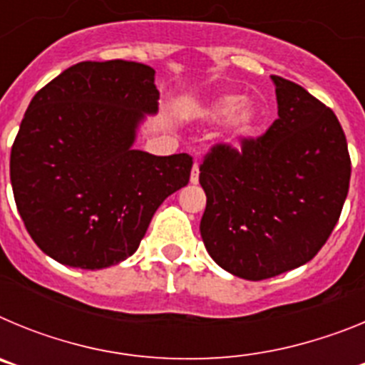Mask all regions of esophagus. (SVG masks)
Instances as JSON below:
<instances>
[{"instance_id":"1","label":"esophagus","mask_w":365,"mask_h":365,"mask_svg":"<svg viewBox=\"0 0 365 365\" xmlns=\"http://www.w3.org/2000/svg\"><path fill=\"white\" fill-rule=\"evenodd\" d=\"M190 182H192V185H197L199 182V160H195V163H193L192 175H190Z\"/></svg>"}]
</instances>
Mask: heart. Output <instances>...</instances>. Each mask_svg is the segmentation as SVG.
Segmentation results:
<instances>
[{
    "instance_id": "1",
    "label": "heart",
    "mask_w": 365,
    "mask_h": 365,
    "mask_svg": "<svg viewBox=\"0 0 365 365\" xmlns=\"http://www.w3.org/2000/svg\"><path fill=\"white\" fill-rule=\"evenodd\" d=\"M241 95L225 93L217 95L201 109L206 122H221L230 116L227 124V138L230 144H240L252 137L261 124V113L252 100L241 102Z\"/></svg>"
}]
</instances>
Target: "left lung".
<instances>
[{
	"instance_id": "1",
	"label": "left lung",
	"mask_w": 365,
	"mask_h": 365,
	"mask_svg": "<svg viewBox=\"0 0 365 365\" xmlns=\"http://www.w3.org/2000/svg\"><path fill=\"white\" fill-rule=\"evenodd\" d=\"M278 118L241 151L212 148L199 168L206 193L201 237L212 259L259 282L318 254L349 192L351 159L340 122L298 83L270 76Z\"/></svg>"
}]
</instances>
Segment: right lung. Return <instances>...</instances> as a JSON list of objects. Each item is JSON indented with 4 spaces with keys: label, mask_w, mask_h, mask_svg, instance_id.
Masks as SVG:
<instances>
[{
    "label": "right lung",
    "mask_w": 365,
    "mask_h": 365,
    "mask_svg": "<svg viewBox=\"0 0 365 365\" xmlns=\"http://www.w3.org/2000/svg\"><path fill=\"white\" fill-rule=\"evenodd\" d=\"M159 111L150 66L80 62L31 100L11 151L18 212L58 263L98 270L138 248L164 199L188 185L192 157L135 150Z\"/></svg>",
    "instance_id": "1"
}]
</instances>
